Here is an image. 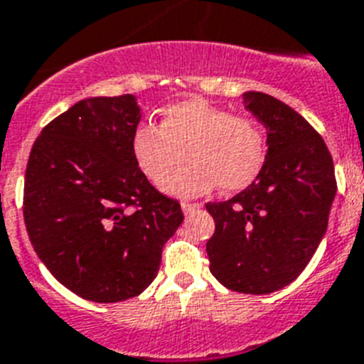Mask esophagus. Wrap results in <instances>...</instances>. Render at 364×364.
<instances>
[{"label":"esophagus","mask_w":364,"mask_h":364,"mask_svg":"<svg viewBox=\"0 0 364 364\" xmlns=\"http://www.w3.org/2000/svg\"><path fill=\"white\" fill-rule=\"evenodd\" d=\"M180 206H182V212H184V214H191V212H195V210L200 208L199 203H186V200L180 204Z\"/></svg>","instance_id":"obj_1"}]
</instances>
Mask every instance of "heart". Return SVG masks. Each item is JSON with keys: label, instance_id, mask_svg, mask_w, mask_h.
I'll use <instances>...</instances> for the list:
<instances>
[{"label": "heart", "instance_id": "obj_1", "mask_svg": "<svg viewBox=\"0 0 364 364\" xmlns=\"http://www.w3.org/2000/svg\"><path fill=\"white\" fill-rule=\"evenodd\" d=\"M130 146L137 169L152 184H160L185 150L190 164L166 176L161 184L165 193L178 197L203 195L215 184L223 193L247 188L262 171L268 154L260 122L236 117L203 98L167 106L160 126L141 122Z\"/></svg>", "mask_w": 364, "mask_h": 364}]
</instances>
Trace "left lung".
<instances>
[{"label":"left lung","mask_w":364,"mask_h":364,"mask_svg":"<svg viewBox=\"0 0 364 364\" xmlns=\"http://www.w3.org/2000/svg\"><path fill=\"white\" fill-rule=\"evenodd\" d=\"M242 102L266 128L268 154L243 191L206 204L215 221L206 253L223 287L258 296L305 269L327 230L337 182L326 143L299 113L258 91L243 92Z\"/></svg>","instance_id":"8db88e82"}]
</instances>
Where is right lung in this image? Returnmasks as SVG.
Wrapping results in <instances>:
<instances>
[{"mask_svg":"<svg viewBox=\"0 0 364 364\" xmlns=\"http://www.w3.org/2000/svg\"><path fill=\"white\" fill-rule=\"evenodd\" d=\"M141 117L134 95L80 100L41 132L27 161L23 219L33 249L89 301L139 296L184 221L180 204L135 165L130 145Z\"/></svg>","mask_w":364,"mask_h":364,"instance_id":"add662e5","label":"right lung"}]
</instances>
